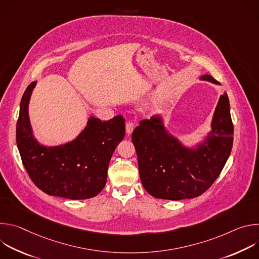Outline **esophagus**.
I'll use <instances>...</instances> for the list:
<instances>
[{"instance_id":"1","label":"esophagus","mask_w":259,"mask_h":259,"mask_svg":"<svg viewBox=\"0 0 259 259\" xmlns=\"http://www.w3.org/2000/svg\"><path fill=\"white\" fill-rule=\"evenodd\" d=\"M133 130H134V124L131 123V122H128V123L126 124V133H127L128 135H130V134L133 132Z\"/></svg>"}]
</instances>
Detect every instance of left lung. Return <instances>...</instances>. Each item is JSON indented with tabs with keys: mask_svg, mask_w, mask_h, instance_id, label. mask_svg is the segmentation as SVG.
I'll return each mask as SVG.
<instances>
[{
	"mask_svg": "<svg viewBox=\"0 0 259 259\" xmlns=\"http://www.w3.org/2000/svg\"><path fill=\"white\" fill-rule=\"evenodd\" d=\"M200 80L220 85L212 76ZM234 126L229 97L218 99L211 130L192 146L170 134L162 116L139 122L132 133L139 176L145 191L157 199H193L206 192L224 169L233 147Z\"/></svg>",
	"mask_w": 259,
	"mask_h": 259,
	"instance_id": "8db88e82",
	"label": "left lung"
}]
</instances>
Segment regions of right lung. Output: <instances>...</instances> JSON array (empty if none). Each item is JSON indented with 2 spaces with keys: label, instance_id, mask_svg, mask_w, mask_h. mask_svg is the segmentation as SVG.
I'll use <instances>...</instances> for the list:
<instances>
[{
  "label": "right lung",
  "instance_id": "right-lung-1",
  "mask_svg": "<svg viewBox=\"0 0 259 259\" xmlns=\"http://www.w3.org/2000/svg\"><path fill=\"white\" fill-rule=\"evenodd\" d=\"M36 81L24 91L16 125V142L30 179L49 196L86 200L104 188L107 168L117 145L125 136V119L101 121L90 116L85 128L70 141L45 145L33 135L28 105Z\"/></svg>",
  "mask_w": 259,
  "mask_h": 259
}]
</instances>
